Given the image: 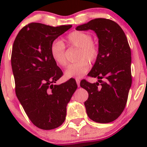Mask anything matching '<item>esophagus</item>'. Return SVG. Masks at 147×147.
<instances>
[{"label": "esophagus", "mask_w": 147, "mask_h": 147, "mask_svg": "<svg viewBox=\"0 0 147 147\" xmlns=\"http://www.w3.org/2000/svg\"><path fill=\"white\" fill-rule=\"evenodd\" d=\"M76 84H77L78 87H80V79H76Z\"/></svg>", "instance_id": "obj_1"}]
</instances>
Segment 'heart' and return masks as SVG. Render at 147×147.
I'll list each match as a JSON object with an SVG mask.
<instances>
[{
	"mask_svg": "<svg viewBox=\"0 0 147 147\" xmlns=\"http://www.w3.org/2000/svg\"><path fill=\"white\" fill-rule=\"evenodd\" d=\"M66 42L69 46L79 49L74 63L67 66L65 76L68 78H80L88 71L90 62L96 60L98 56V48L92 41L91 35L81 31H74L66 37ZM50 54L54 62L61 67L67 65L65 45L59 40H56L51 44Z\"/></svg>",
	"mask_w": 147,
	"mask_h": 147,
	"instance_id": "heart-1",
	"label": "heart"
}]
</instances>
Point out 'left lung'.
Here are the masks:
<instances>
[{"label":"left lung","mask_w":147,"mask_h":147,"mask_svg":"<svg viewBox=\"0 0 147 147\" xmlns=\"http://www.w3.org/2000/svg\"><path fill=\"white\" fill-rule=\"evenodd\" d=\"M76 29L93 30L98 37L99 53L88 74L98 78V82L92 84L85 80L80 82L88 93L85 102L87 114L93 121L112 122L124 111L132 85L131 51L127 37L117 23L105 18L93 19Z\"/></svg>","instance_id":"obj_1"}]
</instances>
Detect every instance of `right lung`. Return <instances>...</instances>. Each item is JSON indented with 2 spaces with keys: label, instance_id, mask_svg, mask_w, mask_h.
<instances>
[{
  "label": "right lung",
  "instance_id": "add662e5",
  "mask_svg": "<svg viewBox=\"0 0 147 147\" xmlns=\"http://www.w3.org/2000/svg\"><path fill=\"white\" fill-rule=\"evenodd\" d=\"M71 27L28 23L13 43L11 62L16 96L28 119L40 129L48 130L62 125L67 104L77 88L71 79L55 85L63 73L50 54L54 40Z\"/></svg>",
  "mask_w": 147,
  "mask_h": 147
}]
</instances>
